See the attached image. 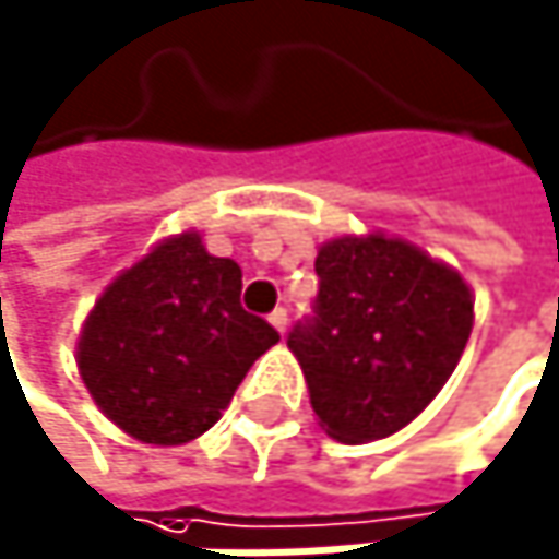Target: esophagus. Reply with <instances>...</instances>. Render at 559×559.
Listing matches in <instances>:
<instances>
[{"label": "esophagus", "instance_id": "34e87169", "mask_svg": "<svg viewBox=\"0 0 559 559\" xmlns=\"http://www.w3.org/2000/svg\"><path fill=\"white\" fill-rule=\"evenodd\" d=\"M267 321H271V324H274V328H277V331H282V334H285V331H288V311H285V308H274V311H271V318H267Z\"/></svg>", "mask_w": 559, "mask_h": 559}]
</instances>
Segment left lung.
I'll use <instances>...</instances> for the list:
<instances>
[{
  "mask_svg": "<svg viewBox=\"0 0 559 559\" xmlns=\"http://www.w3.org/2000/svg\"><path fill=\"white\" fill-rule=\"evenodd\" d=\"M318 298L288 334L311 407L344 444L411 424L454 374L474 328L464 277L407 241L337 238L318 251Z\"/></svg>",
  "mask_w": 559,
  "mask_h": 559,
  "instance_id": "8db88e82",
  "label": "left lung"
}]
</instances>
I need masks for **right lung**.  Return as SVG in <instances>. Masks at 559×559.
Listing matches in <instances>:
<instances>
[{
  "label": "right lung",
  "mask_w": 559,
  "mask_h": 559,
  "mask_svg": "<svg viewBox=\"0 0 559 559\" xmlns=\"http://www.w3.org/2000/svg\"><path fill=\"white\" fill-rule=\"evenodd\" d=\"M277 337L241 308V267L188 231L108 285L85 321L79 371L105 417L145 444L171 448L222 417Z\"/></svg>",
  "instance_id": "obj_1"
}]
</instances>
